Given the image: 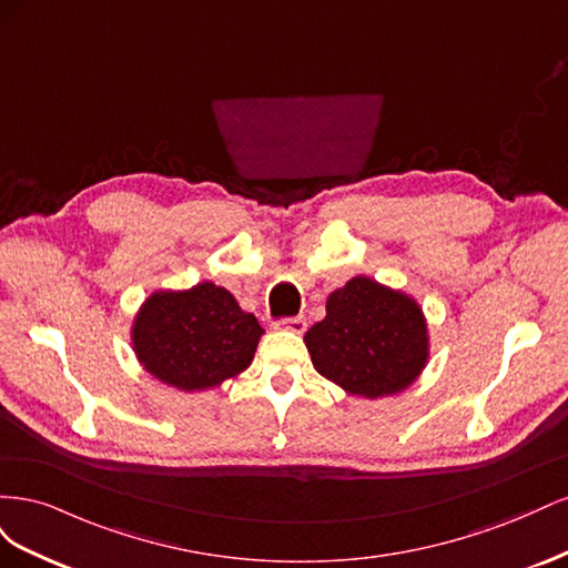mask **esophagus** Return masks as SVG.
Segmentation results:
<instances>
[{"instance_id": "esophagus-1", "label": "esophagus", "mask_w": 568, "mask_h": 568, "mask_svg": "<svg viewBox=\"0 0 568 568\" xmlns=\"http://www.w3.org/2000/svg\"><path fill=\"white\" fill-rule=\"evenodd\" d=\"M305 317H282L274 322V329H286V332H294V334H303L305 332Z\"/></svg>"}]
</instances>
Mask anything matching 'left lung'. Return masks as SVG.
<instances>
[{"mask_svg": "<svg viewBox=\"0 0 568 568\" xmlns=\"http://www.w3.org/2000/svg\"><path fill=\"white\" fill-rule=\"evenodd\" d=\"M305 346L322 376L365 398L407 388L428 357L422 307L369 277L326 298V317L305 332Z\"/></svg>", "mask_w": 568, "mask_h": 568, "instance_id": "left-lung-1", "label": "left lung"}]
</instances>
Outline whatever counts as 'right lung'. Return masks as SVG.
<instances>
[{"instance_id":"obj_1","label":"right lung","mask_w":568,"mask_h":568,"mask_svg":"<svg viewBox=\"0 0 568 568\" xmlns=\"http://www.w3.org/2000/svg\"><path fill=\"white\" fill-rule=\"evenodd\" d=\"M261 336L257 320L211 282L149 296L132 326V346L144 369L180 390L213 388L242 374Z\"/></svg>"}]
</instances>
